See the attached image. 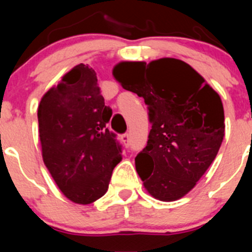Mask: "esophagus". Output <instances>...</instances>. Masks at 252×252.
Returning <instances> with one entry per match:
<instances>
[{
    "instance_id": "obj_1",
    "label": "esophagus",
    "mask_w": 252,
    "mask_h": 252,
    "mask_svg": "<svg viewBox=\"0 0 252 252\" xmlns=\"http://www.w3.org/2000/svg\"><path fill=\"white\" fill-rule=\"evenodd\" d=\"M122 141H123V144L126 145V146H129V144H130V135H129V134L122 135Z\"/></svg>"
}]
</instances>
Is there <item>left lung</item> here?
<instances>
[{
    "label": "left lung",
    "instance_id": "left-lung-1",
    "mask_svg": "<svg viewBox=\"0 0 252 252\" xmlns=\"http://www.w3.org/2000/svg\"><path fill=\"white\" fill-rule=\"evenodd\" d=\"M112 74L149 107L152 128L146 147L135 157L144 188L159 201L182 199L207 171L224 138L220 95L177 58L121 62Z\"/></svg>",
    "mask_w": 252,
    "mask_h": 252
}]
</instances>
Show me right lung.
I'll return each instance as SVG.
<instances>
[{"mask_svg": "<svg viewBox=\"0 0 252 252\" xmlns=\"http://www.w3.org/2000/svg\"><path fill=\"white\" fill-rule=\"evenodd\" d=\"M111 116L95 70L83 63L40 101L42 159L58 189L74 204L89 205L102 197L122 161L121 146L106 126Z\"/></svg>", "mask_w": 252, "mask_h": 252, "instance_id": "add662e5", "label": "right lung"}]
</instances>
